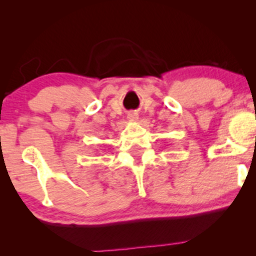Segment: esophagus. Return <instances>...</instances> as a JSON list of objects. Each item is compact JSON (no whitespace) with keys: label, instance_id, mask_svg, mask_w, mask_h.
I'll list each match as a JSON object with an SVG mask.
<instances>
[{"label":"esophagus","instance_id":"34e87169","mask_svg":"<svg viewBox=\"0 0 256 256\" xmlns=\"http://www.w3.org/2000/svg\"><path fill=\"white\" fill-rule=\"evenodd\" d=\"M128 120H130V122H136L138 116H137V114L130 113V114H128Z\"/></svg>","mask_w":256,"mask_h":256}]
</instances>
